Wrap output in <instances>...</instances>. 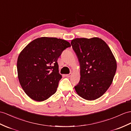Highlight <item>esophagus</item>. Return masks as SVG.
<instances>
[{"mask_svg": "<svg viewBox=\"0 0 131 131\" xmlns=\"http://www.w3.org/2000/svg\"><path fill=\"white\" fill-rule=\"evenodd\" d=\"M71 75H72V73H69V74H68L66 75V76L67 77H71Z\"/></svg>", "mask_w": 131, "mask_h": 131, "instance_id": "34e87169", "label": "esophagus"}]
</instances>
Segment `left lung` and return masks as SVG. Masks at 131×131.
<instances>
[{"mask_svg": "<svg viewBox=\"0 0 131 131\" xmlns=\"http://www.w3.org/2000/svg\"><path fill=\"white\" fill-rule=\"evenodd\" d=\"M71 43L80 65L81 78L75 90L86 100H96L112 83L117 69L116 60L110 47L101 38H75Z\"/></svg>", "mask_w": 131, "mask_h": 131, "instance_id": "left-lung-1", "label": "left lung"}]
</instances>
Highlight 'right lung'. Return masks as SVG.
Listing matches in <instances>:
<instances>
[{
    "mask_svg": "<svg viewBox=\"0 0 131 131\" xmlns=\"http://www.w3.org/2000/svg\"><path fill=\"white\" fill-rule=\"evenodd\" d=\"M71 46L62 39L41 37L22 50L17 60L18 77L28 96L41 102L56 93L62 78L57 60L63 51Z\"/></svg>",
    "mask_w": 131,
    "mask_h": 131,
    "instance_id": "right-lung-1",
    "label": "right lung"
}]
</instances>
